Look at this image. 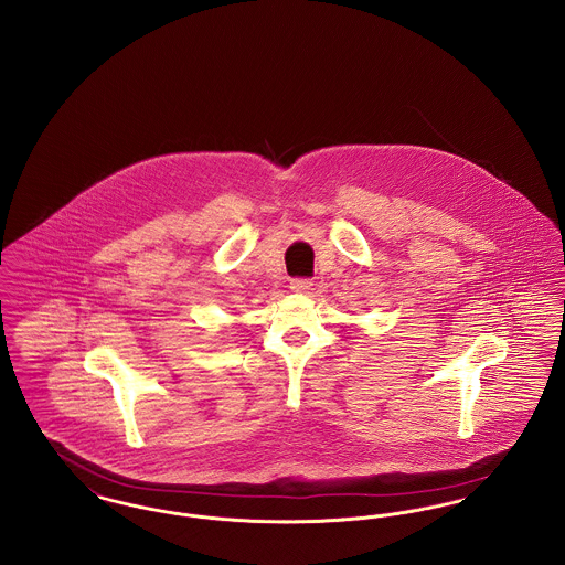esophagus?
<instances>
[{
  "instance_id": "obj_1",
  "label": "esophagus",
  "mask_w": 565,
  "mask_h": 565,
  "mask_svg": "<svg viewBox=\"0 0 565 565\" xmlns=\"http://www.w3.org/2000/svg\"><path fill=\"white\" fill-rule=\"evenodd\" d=\"M311 286H313V281H311V279H302V277L292 279V284H290V288H292L295 292H309Z\"/></svg>"
}]
</instances>
